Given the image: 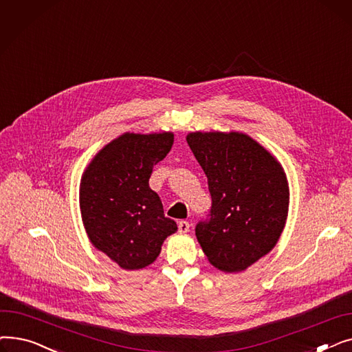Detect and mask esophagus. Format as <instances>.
Listing matches in <instances>:
<instances>
[{
  "instance_id": "obj_1",
  "label": "esophagus",
  "mask_w": 352,
  "mask_h": 352,
  "mask_svg": "<svg viewBox=\"0 0 352 352\" xmlns=\"http://www.w3.org/2000/svg\"><path fill=\"white\" fill-rule=\"evenodd\" d=\"M178 231L181 232V234H186V232H188L190 231V223L188 221H179L178 223Z\"/></svg>"
}]
</instances>
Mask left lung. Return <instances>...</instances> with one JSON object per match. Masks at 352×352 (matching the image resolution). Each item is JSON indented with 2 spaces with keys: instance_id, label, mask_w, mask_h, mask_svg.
Segmentation results:
<instances>
[{
  "instance_id": "8db88e82",
  "label": "left lung",
  "mask_w": 352,
  "mask_h": 352,
  "mask_svg": "<svg viewBox=\"0 0 352 352\" xmlns=\"http://www.w3.org/2000/svg\"><path fill=\"white\" fill-rule=\"evenodd\" d=\"M187 142L208 178L211 210L195 235L210 263L243 271L268 254L284 230L288 184L281 165L239 133H191Z\"/></svg>"
}]
</instances>
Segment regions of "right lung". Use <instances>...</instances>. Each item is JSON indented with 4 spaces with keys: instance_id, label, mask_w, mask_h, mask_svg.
<instances>
[{
    "instance_id": "1",
    "label": "right lung",
    "mask_w": 352,
    "mask_h": 352,
    "mask_svg": "<svg viewBox=\"0 0 352 352\" xmlns=\"http://www.w3.org/2000/svg\"><path fill=\"white\" fill-rule=\"evenodd\" d=\"M173 144L171 133L124 134L102 148L81 179L80 207L91 243L124 270L150 265L177 231L148 184Z\"/></svg>"
}]
</instances>
